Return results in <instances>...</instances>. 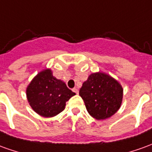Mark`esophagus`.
<instances>
[{
	"instance_id": "obj_1",
	"label": "esophagus",
	"mask_w": 152,
	"mask_h": 152,
	"mask_svg": "<svg viewBox=\"0 0 152 152\" xmlns=\"http://www.w3.org/2000/svg\"><path fill=\"white\" fill-rule=\"evenodd\" d=\"M72 91H73V92H74V93H76V94L79 93V91H78V88H76H76H73Z\"/></svg>"
}]
</instances>
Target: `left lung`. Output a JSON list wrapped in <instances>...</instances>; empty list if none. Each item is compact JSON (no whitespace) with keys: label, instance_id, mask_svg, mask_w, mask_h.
I'll return each instance as SVG.
<instances>
[{"label":"left lung","instance_id":"obj_1","mask_svg":"<svg viewBox=\"0 0 152 152\" xmlns=\"http://www.w3.org/2000/svg\"><path fill=\"white\" fill-rule=\"evenodd\" d=\"M88 113L101 120L113 115L120 108L123 88L107 74L93 73L82 84L79 91Z\"/></svg>","mask_w":152,"mask_h":152}]
</instances>
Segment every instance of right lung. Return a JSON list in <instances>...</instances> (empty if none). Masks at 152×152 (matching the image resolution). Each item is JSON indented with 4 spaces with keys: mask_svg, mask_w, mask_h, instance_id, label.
<instances>
[{
    "mask_svg": "<svg viewBox=\"0 0 152 152\" xmlns=\"http://www.w3.org/2000/svg\"><path fill=\"white\" fill-rule=\"evenodd\" d=\"M26 94L29 104L36 113L50 118L63 111L66 102L76 94L64 82L55 78L50 69H47L33 79Z\"/></svg>",
    "mask_w": 152,
    "mask_h": 152,
    "instance_id": "add662e5",
    "label": "right lung"
}]
</instances>
